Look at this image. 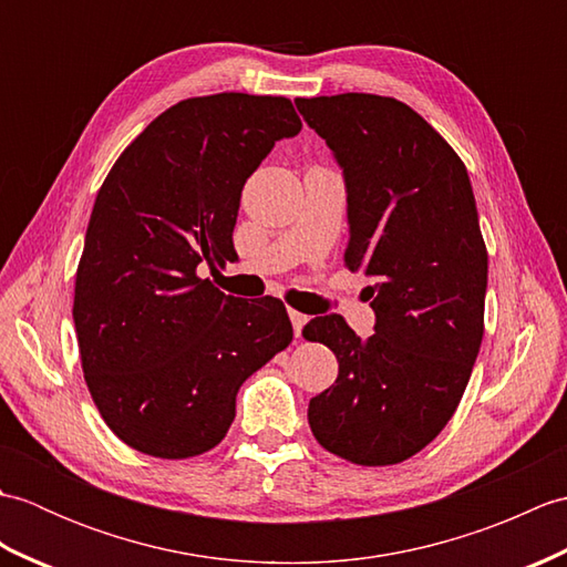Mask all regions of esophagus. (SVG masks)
<instances>
[{
    "mask_svg": "<svg viewBox=\"0 0 567 567\" xmlns=\"http://www.w3.org/2000/svg\"><path fill=\"white\" fill-rule=\"evenodd\" d=\"M290 321H292L295 336H302V329H305V323H307V317L302 315V311H295V309H290Z\"/></svg>",
    "mask_w": 567,
    "mask_h": 567,
    "instance_id": "1",
    "label": "esophagus"
}]
</instances>
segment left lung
<instances>
[{
	"mask_svg": "<svg viewBox=\"0 0 567 567\" xmlns=\"http://www.w3.org/2000/svg\"><path fill=\"white\" fill-rule=\"evenodd\" d=\"M327 141L348 187L346 268L372 277L375 333L339 315L302 336L339 360L309 402V426L355 465L416 455L455 414L485 333L487 248L463 161L424 116L394 97L346 92L295 100Z\"/></svg>",
	"mask_w": 567,
	"mask_h": 567,
	"instance_id": "8db88e82",
	"label": "left lung"
}]
</instances>
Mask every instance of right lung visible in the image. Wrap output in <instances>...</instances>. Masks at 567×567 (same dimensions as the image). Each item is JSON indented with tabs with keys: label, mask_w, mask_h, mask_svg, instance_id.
Segmentation results:
<instances>
[{
	"label": "right lung",
	"mask_w": 567,
	"mask_h": 567,
	"mask_svg": "<svg viewBox=\"0 0 567 567\" xmlns=\"http://www.w3.org/2000/svg\"><path fill=\"white\" fill-rule=\"evenodd\" d=\"M299 128L287 97H189L153 118L102 183L72 319L92 400L131 449L167 461L212 451L240 384L290 346L280 299L224 295L197 268L236 256L246 179Z\"/></svg>",
	"instance_id": "add662e5"
}]
</instances>
